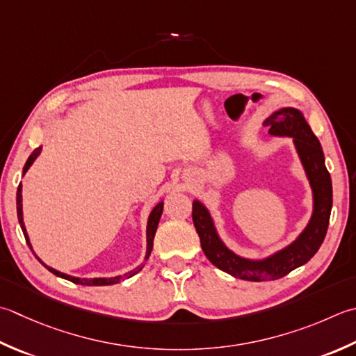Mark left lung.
Here are the masks:
<instances>
[{"instance_id":"1","label":"left lung","mask_w":356,"mask_h":356,"mask_svg":"<svg viewBox=\"0 0 356 356\" xmlns=\"http://www.w3.org/2000/svg\"><path fill=\"white\" fill-rule=\"evenodd\" d=\"M264 127L270 128L271 136L293 138L313 193V213L304 232L290 245L268 257L247 259L232 252L220 239L208 208L199 200L193 202V222L205 256L225 273L253 282L280 280L309 262L325 238L332 211V179L325 168L324 152L301 111L282 108L266 118Z\"/></svg>"}]
</instances>
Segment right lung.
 Returning <instances> with one entry per match:
<instances>
[{
    "label": "right lung",
    "mask_w": 356,
    "mask_h": 356,
    "mask_svg": "<svg viewBox=\"0 0 356 356\" xmlns=\"http://www.w3.org/2000/svg\"><path fill=\"white\" fill-rule=\"evenodd\" d=\"M40 152H41V146H40V148L35 149V151L32 152V154L29 156V159H27V162H26L24 168H23V176L26 174V171L31 168L32 163L35 162V159H37V157L40 156ZM162 211H163V202H159V204H157L154 208H152V211H151L149 218H148V225H146V254H145V262L148 261V257H149V254H151V252H152V243H154L156 229H157V225H159L160 216H162ZM17 214H18V222H19V225H21V229H23V234H24V238H26L27 245H29L31 250H32L29 236H27L26 227H24V220H23V196H21V184L18 185V190H17ZM33 254H35V253H33ZM35 257H37V259H38L41 264H43V266H44L49 271H51V273H54L55 276L63 277V280H67V281H71V282H74V284H81V285H113V284H118L122 280H127V277H131V276L137 275L138 271H140V270L145 267V262H142L140 266L136 267L134 270L128 271V273H124L123 276H114V277H75V276H71V275L61 273V271L46 266V264H44L43 261H41L37 254H35Z\"/></svg>",
    "instance_id": "obj_1"
}]
</instances>
